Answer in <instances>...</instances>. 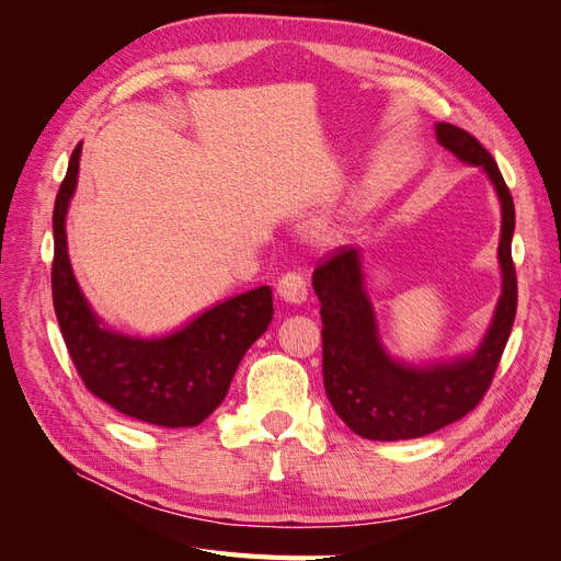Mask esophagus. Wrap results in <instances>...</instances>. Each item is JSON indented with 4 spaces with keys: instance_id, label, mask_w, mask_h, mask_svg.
<instances>
[{
    "instance_id": "1",
    "label": "esophagus",
    "mask_w": 561,
    "mask_h": 561,
    "mask_svg": "<svg viewBox=\"0 0 561 561\" xmlns=\"http://www.w3.org/2000/svg\"><path fill=\"white\" fill-rule=\"evenodd\" d=\"M307 280L299 274H285L278 280V297L287 304H304L307 301Z\"/></svg>"
}]
</instances>
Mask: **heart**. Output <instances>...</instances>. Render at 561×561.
Listing matches in <instances>:
<instances>
[{"mask_svg":"<svg viewBox=\"0 0 561 561\" xmlns=\"http://www.w3.org/2000/svg\"><path fill=\"white\" fill-rule=\"evenodd\" d=\"M229 245H233V239H229Z\"/></svg>","mask_w":561,"mask_h":561,"instance_id":"obj_1","label":"heart"}]
</instances>
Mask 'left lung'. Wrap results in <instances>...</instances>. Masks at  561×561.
<instances>
[{
  "label": "left lung",
  "instance_id": "left-lung-1",
  "mask_svg": "<svg viewBox=\"0 0 561 561\" xmlns=\"http://www.w3.org/2000/svg\"><path fill=\"white\" fill-rule=\"evenodd\" d=\"M435 138L451 154L478 165L501 203V297L480 346L443 363L393 358L381 342L365 287L363 250L344 245L313 271L322 318V381L336 416L360 437L396 443L435 433L463 419L496 375L517 311L513 264L515 203L494 157L463 128L437 124Z\"/></svg>",
  "mask_w": 561,
  "mask_h": 561
}]
</instances>
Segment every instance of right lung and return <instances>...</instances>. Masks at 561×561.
<instances>
[{
    "mask_svg": "<svg viewBox=\"0 0 561 561\" xmlns=\"http://www.w3.org/2000/svg\"><path fill=\"white\" fill-rule=\"evenodd\" d=\"M81 142L54 208V309L81 381L95 398L130 419L163 428H192L222 404L245 351L274 318L271 287L215 304L163 336H130L107 328L91 309L67 254L65 219L77 190Z\"/></svg>",
    "mask_w": 561,
    "mask_h": 561,
    "instance_id": "right-lung-1",
    "label": "right lung"
}]
</instances>
